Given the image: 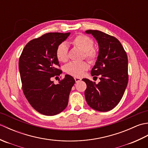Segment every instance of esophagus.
<instances>
[{
	"mask_svg": "<svg viewBox=\"0 0 148 148\" xmlns=\"http://www.w3.org/2000/svg\"><path fill=\"white\" fill-rule=\"evenodd\" d=\"M74 79H75V81H76V83L79 82V81H81V79L79 77H74Z\"/></svg>",
	"mask_w": 148,
	"mask_h": 148,
	"instance_id": "obj_1",
	"label": "esophagus"
}]
</instances>
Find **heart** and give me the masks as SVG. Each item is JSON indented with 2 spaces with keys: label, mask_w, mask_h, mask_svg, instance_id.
<instances>
[{
  "label": "heart",
  "mask_w": 148,
  "mask_h": 148,
  "mask_svg": "<svg viewBox=\"0 0 148 148\" xmlns=\"http://www.w3.org/2000/svg\"><path fill=\"white\" fill-rule=\"evenodd\" d=\"M72 44L84 51L85 57L90 62L95 60L97 52L94 49L93 40L89 37L84 35H78L72 40ZM56 56L58 61L65 62L68 60V46L66 43L62 42L56 50ZM89 68V65L86 62H71L65 65V71L71 76L79 77L83 72Z\"/></svg>",
  "instance_id": "1"
}]
</instances>
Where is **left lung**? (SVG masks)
<instances>
[{"instance_id": "8db88e82", "label": "left lung", "mask_w": 148, "mask_h": 148, "mask_svg": "<svg viewBox=\"0 0 148 148\" xmlns=\"http://www.w3.org/2000/svg\"><path fill=\"white\" fill-rule=\"evenodd\" d=\"M99 45V55L91 74L100 76V81L83 79L86 84L84 95L88 106L96 111L112 110L120 101L128 81V58L123 47L116 37L101 31L88 30Z\"/></svg>"}]
</instances>
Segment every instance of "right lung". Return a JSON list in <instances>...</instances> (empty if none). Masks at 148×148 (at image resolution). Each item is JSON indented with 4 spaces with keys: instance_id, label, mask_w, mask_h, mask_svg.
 <instances>
[{
    "instance_id": "right-lung-1",
    "label": "right lung",
    "mask_w": 148,
    "mask_h": 148,
    "mask_svg": "<svg viewBox=\"0 0 148 148\" xmlns=\"http://www.w3.org/2000/svg\"><path fill=\"white\" fill-rule=\"evenodd\" d=\"M71 33H48L28 42L19 59V71L25 96L32 108L44 115L54 116L67 106L75 80L66 74L59 83L51 81L62 74L57 68V47ZM60 80V79H59Z\"/></svg>"
}]
</instances>
